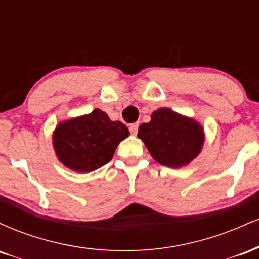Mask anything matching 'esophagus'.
Masks as SVG:
<instances>
[{
    "label": "esophagus",
    "mask_w": 259,
    "mask_h": 259,
    "mask_svg": "<svg viewBox=\"0 0 259 259\" xmlns=\"http://www.w3.org/2000/svg\"><path fill=\"white\" fill-rule=\"evenodd\" d=\"M129 130H130V133L133 134V135H136V134H138V130H139V123L130 124Z\"/></svg>",
    "instance_id": "obj_1"
}]
</instances>
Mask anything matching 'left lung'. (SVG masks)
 <instances>
[{
    "label": "left lung",
    "mask_w": 259,
    "mask_h": 259,
    "mask_svg": "<svg viewBox=\"0 0 259 259\" xmlns=\"http://www.w3.org/2000/svg\"><path fill=\"white\" fill-rule=\"evenodd\" d=\"M203 126L194 118L162 107L141 124L138 138L144 141L152 158L169 168L190 164L201 153L204 144Z\"/></svg>",
    "instance_id": "obj_1"
}]
</instances>
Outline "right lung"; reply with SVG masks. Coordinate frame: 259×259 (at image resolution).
<instances>
[{
	"label": "right lung",
	"instance_id": "add662e5",
	"mask_svg": "<svg viewBox=\"0 0 259 259\" xmlns=\"http://www.w3.org/2000/svg\"><path fill=\"white\" fill-rule=\"evenodd\" d=\"M129 136L121 121H112L96 108L89 114L59 121L52 135L56 156L76 173H90L113 158L119 142Z\"/></svg>",
	"mask_w": 259,
	"mask_h": 259
}]
</instances>
